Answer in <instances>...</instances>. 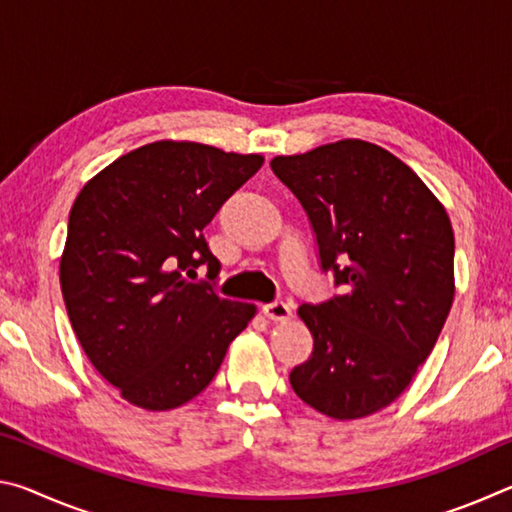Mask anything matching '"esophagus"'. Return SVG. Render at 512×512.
<instances>
[{
  "label": "esophagus",
  "instance_id": "1",
  "mask_svg": "<svg viewBox=\"0 0 512 512\" xmlns=\"http://www.w3.org/2000/svg\"><path fill=\"white\" fill-rule=\"evenodd\" d=\"M262 311L268 320H275V323H282V320L291 318V307L287 302H268V305L262 307Z\"/></svg>",
  "mask_w": 512,
  "mask_h": 512
}]
</instances>
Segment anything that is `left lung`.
<instances>
[{
    "label": "left lung",
    "mask_w": 512,
    "mask_h": 512,
    "mask_svg": "<svg viewBox=\"0 0 512 512\" xmlns=\"http://www.w3.org/2000/svg\"><path fill=\"white\" fill-rule=\"evenodd\" d=\"M316 232L341 296L298 307L314 336L293 391L334 420L384 409L411 384L454 302V230L445 205L391 151L339 140L275 155Z\"/></svg>",
    "instance_id": "obj_1"
}]
</instances>
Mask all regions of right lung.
<instances>
[{"instance_id": "obj_1", "label": "right lung", "mask_w": 512, "mask_h": 512, "mask_svg": "<svg viewBox=\"0 0 512 512\" xmlns=\"http://www.w3.org/2000/svg\"><path fill=\"white\" fill-rule=\"evenodd\" d=\"M264 164L201 142L121 155L76 196L60 255L69 323L99 375L146 411L205 391L257 307L187 277L219 273L203 228Z\"/></svg>"}]
</instances>
